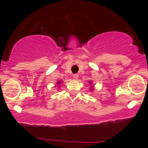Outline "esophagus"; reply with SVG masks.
<instances>
[{"mask_svg": "<svg viewBox=\"0 0 148 148\" xmlns=\"http://www.w3.org/2000/svg\"><path fill=\"white\" fill-rule=\"evenodd\" d=\"M78 76H79V75L77 74H73V77H74V79H77V78H78Z\"/></svg>", "mask_w": 148, "mask_h": 148, "instance_id": "obj_1", "label": "esophagus"}]
</instances>
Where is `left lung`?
<instances>
[{
    "label": "left lung",
    "instance_id": "1",
    "mask_svg": "<svg viewBox=\"0 0 148 148\" xmlns=\"http://www.w3.org/2000/svg\"><path fill=\"white\" fill-rule=\"evenodd\" d=\"M91 82H89V84H91ZM92 89V87H91V89Z\"/></svg>",
    "mask_w": 148,
    "mask_h": 148
}]
</instances>
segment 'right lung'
Returning a JSON list of instances; mask_svg holds the SVG:
<instances>
[{
  "mask_svg": "<svg viewBox=\"0 0 148 148\" xmlns=\"http://www.w3.org/2000/svg\"><path fill=\"white\" fill-rule=\"evenodd\" d=\"M60 83H61V82H57V84H60Z\"/></svg>",
  "mask_w": 148,
  "mask_h": 148,
  "instance_id": "right-lung-1",
  "label": "right lung"
}]
</instances>
